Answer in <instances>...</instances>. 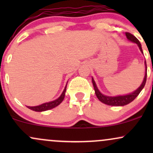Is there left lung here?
Instances as JSON below:
<instances>
[{"label": "left lung", "instance_id": "1", "mask_svg": "<svg viewBox=\"0 0 153 153\" xmlns=\"http://www.w3.org/2000/svg\"><path fill=\"white\" fill-rule=\"evenodd\" d=\"M126 36L129 41L132 42L136 43L137 45H138L139 48H140V51H141L142 53H143V50H142L141 44H140V41L137 39L134 35H132L130 33L126 32ZM145 78H144V80L143 82H142L141 85L137 89L136 91H134V92L131 93L129 94L124 95V96H105L101 94L100 92L99 89H98L97 86H96V84L95 82L94 78H92V82L93 85H94V88L95 90V94H96V96L99 99V100L101 102L105 103V104L109 105V106H124V105H127L128 103H131V101H134L135 98L140 94V93L141 92V91L143 90L144 86H145V83H146V80H147V64L146 61H145Z\"/></svg>", "mask_w": 153, "mask_h": 153}]
</instances>
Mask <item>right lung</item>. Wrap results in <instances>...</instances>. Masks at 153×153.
Instances as JSON below:
<instances>
[{
    "instance_id": "add662e5",
    "label": "right lung",
    "mask_w": 153,
    "mask_h": 153,
    "mask_svg": "<svg viewBox=\"0 0 153 153\" xmlns=\"http://www.w3.org/2000/svg\"><path fill=\"white\" fill-rule=\"evenodd\" d=\"M66 88H67V85L65 88L63 92L62 93V94H61V96H59L58 99L54 100V101H50V102H48V103H42V104L39 105V106H27V108H29V109L32 111H39V112L52 109V108L57 106L59 104H60V103H62V101H63V99H64L65 98V95Z\"/></svg>"
}]
</instances>
